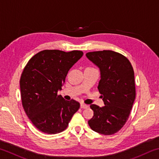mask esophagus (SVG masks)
Masks as SVG:
<instances>
[{
  "label": "esophagus",
  "mask_w": 159,
  "mask_h": 159,
  "mask_svg": "<svg viewBox=\"0 0 159 159\" xmlns=\"http://www.w3.org/2000/svg\"><path fill=\"white\" fill-rule=\"evenodd\" d=\"M88 106L85 104H83V103L80 104V108H81V109H86V108H88Z\"/></svg>",
  "instance_id": "34e87169"
}]
</instances>
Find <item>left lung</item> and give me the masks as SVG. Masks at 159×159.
Wrapping results in <instances>:
<instances>
[{
  "label": "left lung",
  "instance_id": "obj_1",
  "mask_svg": "<svg viewBox=\"0 0 159 159\" xmlns=\"http://www.w3.org/2000/svg\"><path fill=\"white\" fill-rule=\"evenodd\" d=\"M86 57L99 68L98 88L105 104H91L94 116L88 124L97 133L113 134L127 121L135 99L133 68L127 57L112 50L90 52Z\"/></svg>",
  "mask_w": 159,
  "mask_h": 159
}]
</instances>
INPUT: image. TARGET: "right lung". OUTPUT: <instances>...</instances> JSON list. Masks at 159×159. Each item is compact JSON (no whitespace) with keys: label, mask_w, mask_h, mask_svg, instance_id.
<instances>
[{"label":"right lung","mask_w":159,"mask_h":159,"mask_svg":"<svg viewBox=\"0 0 159 159\" xmlns=\"http://www.w3.org/2000/svg\"><path fill=\"white\" fill-rule=\"evenodd\" d=\"M83 55L80 50H45L33 56L24 69L20 80L23 108L43 133L64 131L79 110V102L65 100L57 92L61 90L69 70Z\"/></svg>","instance_id":"right-lung-1"}]
</instances>
